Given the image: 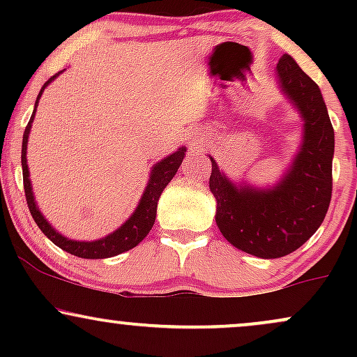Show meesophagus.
<instances>
[{
	"label": "esophagus",
	"instance_id": "esophagus-1",
	"mask_svg": "<svg viewBox=\"0 0 357 357\" xmlns=\"http://www.w3.org/2000/svg\"><path fill=\"white\" fill-rule=\"evenodd\" d=\"M198 144H199L198 141H195V142H192V146H195V147H198Z\"/></svg>",
	"mask_w": 357,
	"mask_h": 357
}]
</instances>
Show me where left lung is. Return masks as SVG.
<instances>
[{"mask_svg":"<svg viewBox=\"0 0 357 357\" xmlns=\"http://www.w3.org/2000/svg\"><path fill=\"white\" fill-rule=\"evenodd\" d=\"M277 72L305 121L304 144L284 181L268 191L236 188L211 159L216 225L233 247L260 258L301 248L322 225L333 196L334 129L321 90L292 56H282Z\"/></svg>","mask_w":357,"mask_h":357,"instance_id":"1","label":"left lung"}]
</instances>
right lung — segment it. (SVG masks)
I'll list each match as a JSON object with an SVG mask.
<instances>
[{
  "label": "right lung",
  "instance_id": "add662e5",
  "mask_svg": "<svg viewBox=\"0 0 357 357\" xmlns=\"http://www.w3.org/2000/svg\"><path fill=\"white\" fill-rule=\"evenodd\" d=\"M59 75V73H56ZM56 75H53L45 82V85L40 90V96H42L43 89L47 87L50 82L55 79ZM38 96V99H40ZM38 99H36V104H38ZM35 116V112H33ZM33 116H31L30 122H28L26 129H24L23 134V144H22V167H23V188H24V198H26L28 210H30L31 216H33L35 223L38 225V228L42 230L45 235L50 238L56 247H60L65 252L72 253V255L80 257V258H109L116 257L119 253H124L127 250L134 248L136 245L141 243L142 240L146 238L147 233L153 228L154 220H155V206H158V199L161 196V192L167 186V183L174 178L176 171L181 166L183 158H184V147L179 151H176L174 154H171L169 158H166L165 161L158 162L154 166L153 174H151L149 183H147V188L142 195L141 203H139L137 210L134 211V215L130 216L129 220L119 228L117 231H114L112 235L105 236V238L97 240V241H75L68 240L65 236H61L59 231H55L48 225V221L43 218L42 213L36 208L33 192H31V184L30 179H28V166H26V142H28V134H30L31 121H33Z\"/></svg>",
  "mask_w": 357,
  "mask_h": 357
}]
</instances>
